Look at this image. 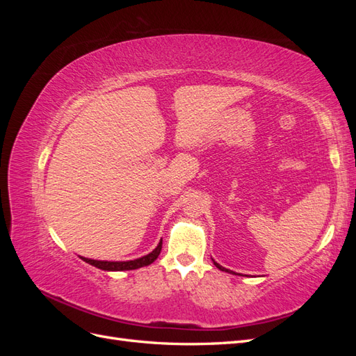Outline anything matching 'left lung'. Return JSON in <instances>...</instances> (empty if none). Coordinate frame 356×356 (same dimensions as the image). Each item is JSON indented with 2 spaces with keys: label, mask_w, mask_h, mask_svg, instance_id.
I'll return each mask as SVG.
<instances>
[{
  "label": "left lung",
  "mask_w": 356,
  "mask_h": 356,
  "mask_svg": "<svg viewBox=\"0 0 356 356\" xmlns=\"http://www.w3.org/2000/svg\"><path fill=\"white\" fill-rule=\"evenodd\" d=\"M213 261V260H212ZM213 264H215V267L217 268H220V270H222V272H229V268H225V267H222V266H220L217 261H213Z\"/></svg>",
  "instance_id": "1"
}]
</instances>
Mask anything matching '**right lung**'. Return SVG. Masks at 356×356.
<instances>
[{
    "instance_id": "obj_1",
    "label": "right lung",
    "mask_w": 356,
    "mask_h": 356,
    "mask_svg": "<svg viewBox=\"0 0 356 356\" xmlns=\"http://www.w3.org/2000/svg\"><path fill=\"white\" fill-rule=\"evenodd\" d=\"M160 251H161V241L149 254H147L141 258H135V260H129V261H102V260H92V258H86V257H80V258L83 261L101 268V270L123 272V270H135V268L149 266L159 257Z\"/></svg>"
}]
</instances>
